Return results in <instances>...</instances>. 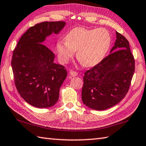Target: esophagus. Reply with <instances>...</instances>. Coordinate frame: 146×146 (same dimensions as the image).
<instances>
[{
    "label": "esophagus",
    "instance_id": "1",
    "mask_svg": "<svg viewBox=\"0 0 146 146\" xmlns=\"http://www.w3.org/2000/svg\"><path fill=\"white\" fill-rule=\"evenodd\" d=\"M77 72H75V71H73V70H70V75L71 76H72V77H76V76H77Z\"/></svg>",
    "mask_w": 146,
    "mask_h": 146
}]
</instances>
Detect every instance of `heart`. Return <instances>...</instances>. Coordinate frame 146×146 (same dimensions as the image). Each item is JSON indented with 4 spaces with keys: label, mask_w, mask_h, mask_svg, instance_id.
<instances>
[{
    "label": "heart",
    "mask_w": 146,
    "mask_h": 146,
    "mask_svg": "<svg viewBox=\"0 0 146 146\" xmlns=\"http://www.w3.org/2000/svg\"><path fill=\"white\" fill-rule=\"evenodd\" d=\"M111 36L104 28L87 29L76 27L66 36V41H59L56 48L61 62L66 63L77 50L76 57L84 67H92L99 64L109 49Z\"/></svg>",
    "instance_id": "b5f03b06"
}]
</instances>
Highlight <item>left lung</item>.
Wrapping results in <instances>:
<instances>
[{"label":"left lung","mask_w":146,"mask_h":146,"mask_svg":"<svg viewBox=\"0 0 146 146\" xmlns=\"http://www.w3.org/2000/svg\"><path fill=\"white\" fill-rule=\"evenodd\" d=\"M111 54L84 73L82 100L88 108L103 111L124 98L135 70V60L129 43L116 32Z\"/></svg>","instance_id":"left-lung-1"}]
</instances>
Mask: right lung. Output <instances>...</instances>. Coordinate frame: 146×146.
I'll use <instances>...</instances> for the list:
<instances>
[{
	"label": "right lung",
	"mask_w": 146,
	"mask_h": 146,
	"mask_svg": "<svg viewBox=\"0 0 146 146\" xmlns=\"http://www.w3.org/2000/svg\"><path fill=\"white\" fill-rule=\"evenodd\" d=\"M65 25L63 21L35 24L22 35L13 52L11 65L16 88L35 108H50L59 99L67 70L54 62V54L42 43L52 33L59 34Z\"/></svg>",
	"instance_id": "1"
}]
</instances>
